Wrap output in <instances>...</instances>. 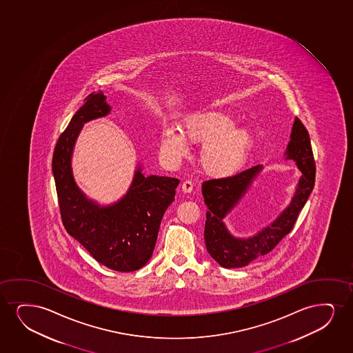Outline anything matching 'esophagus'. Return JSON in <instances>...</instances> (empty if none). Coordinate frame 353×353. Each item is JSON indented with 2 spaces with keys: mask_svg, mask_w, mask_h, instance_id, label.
Wrapping results in <instances>:
<instances>
[{
  "mask_svg": "<svg viewBox=\"0 0 353 353\" xmlns=\"http://www.w3.org/2000/svg\"><path fill=\"white\" fill-rule=\"evenodd\" d=\"M181 190H183V192L185 193H191L193 191V183L191 180H186V181H183V185H181Z\"/></svg>",
  "mask_w": 353,
  "mask_h": 353,
  "instance_id": "1",
  "label": "esophagus"
}]
</instances>
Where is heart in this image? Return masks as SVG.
<instances>
[{
    "mask_svg": "<svg viewBox=\"0 0 353 353\" xmlns=\"http://www.w3.org/2000/svg\"><path fill=\"white\" fill-rule=\"evenodd\" d=\"M221 111L196 113L183 123V134L174 128L161 134L160 150L165 160L178 162L188 155V143H205L201 149V168L211 176H225L245 165L253 137L248 130ZM185 139H183V137Z\"/></svg>",
    "mask_w": 353,
    "mask_h": 353,
    "instance_id": "obj_1",
    "label": "heart"
}]
</instances>
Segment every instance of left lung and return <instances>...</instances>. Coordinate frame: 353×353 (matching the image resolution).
Instances as JSON below:
<instances>
[{
    "mask_svg": "<svg viewBox=\"0 0 353 353\" xmlns=\"http://www.w3.org/2000/svg\"><path fill=\"white\" fill-rule=\"evenodd\" d=\"M290 139L286 148V159L294 160L302 176L299 178L290 205L254 236L248 239L232 236L228 232L223 219L241 201L252 181L259 174L261 165L245 168L232 176L210 179L201 185L204 203L208 208L204 232L206 250L222 268L247 266L250 261L270 253L292 230L299 211L303 209L314 188L316 165L308 131L299 118L294 119Z\"/></svg>",
    "mask_w": 353,
    "mask_h": 353,
    "instance_id": "obj_1",
    "label": "left lung"
}]
</instances>
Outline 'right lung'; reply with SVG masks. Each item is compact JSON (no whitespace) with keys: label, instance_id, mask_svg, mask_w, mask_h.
<instances>
[{"label":"right lung","instance_id":"1","mask_svg":"<svg viewBox=\"0 0 353 353\" xmlns=\"http://www.w3.org/2000/svg\"><path fill=\"white\" fill-rule=\"evenodd\" d=\"M111 111L103 92L92 93L59 136L54 157L56 191L63 225L94 259L106 268L131 272L152 258L161 219L173 203L179 179L144 176L141 167L134 172L129 191L121 201L99 206L77 188L72 172L76 139L87 121L108 116Z\"/></svg>","mask_w":353,"mask_h":353}]
</instances>
